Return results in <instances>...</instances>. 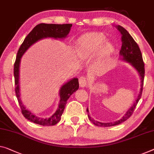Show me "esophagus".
<instances>
[{
  "label": "esophagus",
  "mask_w": 154,
  "mask_h": 154,
  "mask_svg": "<svg viewBox=\"0 0 154 154\" xmlns=\"http://www.w3.org/2000/svg\"><path fill=\"white\" fill-rule=\"evenodd\" d=\"M87 82H88V80H87V79H86V78L82 76V77H80V79H79L80 87H85L87 86Z\"/></svg>",
  "instance_id": "obj_1"
}]
</instances>
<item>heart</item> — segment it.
I'll return each mask as SVG.
<instances>
[{"instance_id":"heart-1","label":"heart","mask_w":154,"mask_h":154,"mask_svg":"<svg viewBox=\"0 0 154 154\" xmlns=\"http://www.w3.org/2000/svg\"><path fill=\"white\" fill-rule=\"evenodd\" d=\"M75 51L78 58L88 60L96 56V68L103 72L107 68L114 54V46L107 41L103 33L91 32L82 36L75 42Z\"/></svg>"}]
</instances>
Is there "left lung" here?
Segmentation results:
<instances>
[{
  "label": "left lung",
  "mask_w": 154,
  "mask_h": 154,
  "mask_svg": "<svg viewBox=\"0 0 154 154\" xmlns=\"http://www.w3.org/2000/svg\"><path fill=\"white\" fill-rule=\"evenodd\" d=\"M117 29L119 31L121 34V41H122V47L121 49L120 50V56L122 60L127 62L129 63L133 67L136 69V70L138 72L139 75L140 77L141 80V85H140V90L138 94V96L136 100H135L133 105L131 106V108L129 109L126 113L122 116L121 119H120L118 121L113 122H108V123H103V122H100L96 120H94V119L90 117V116L88 113V118L89 120L91 122L96 125V126L100 127H111V126H115V125H118L122 122H125L127 120L129 117L132 115L134 113V111L136 108L137 104H138L139 100H140L142 96V93H143V83H144V78H145V64H144L143 60V55H142L140 49L139 48L138 44L136 42L134 41L133 38L129 34V33L122 27V26L118 25L116 26ZM87 112L89 113L88 108L87 109Z\"/></svg>",
  "instance_id": "8db88e82"
}]
</instances>
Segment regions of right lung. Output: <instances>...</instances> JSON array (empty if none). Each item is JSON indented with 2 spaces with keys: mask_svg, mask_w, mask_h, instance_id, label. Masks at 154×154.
Masks as SVG:
<instances>
[{
  "mask_svg": "<svg viewBox=\"0 0 154 154\" xmlns=\"http://www.w3.org/2000/svg\"><path fill=\"white\" fill-rule=\"evenodd\" d=\"M72 24H45L41 23L37 25L33 29L29 34L24 40L18 49L17 55H16V61L14 63V80H15V92L17 97L18 103L21 109L23 115L25 118L29 121L42 126H52L60 120V117L62 116L63 111L65 108L67 101L72 94L79 88V79L75 78L72 79L69 81L66 82L60 87V103H59L58 108L56 112L51 116V117L47 118H42L38 117L34 113L26 109L25 107L23 105L22 101L20 98V88H19V67L20 58L26 51L29 49L30 46L37 42L39 40L45 38H66L69 34L72 27Z\"/></svg>",
  "mask_w": 154,
  "mask_h": 154,
  "instance_id": "right-lung-1",
  "label": "right lung"
}]
</instances>
